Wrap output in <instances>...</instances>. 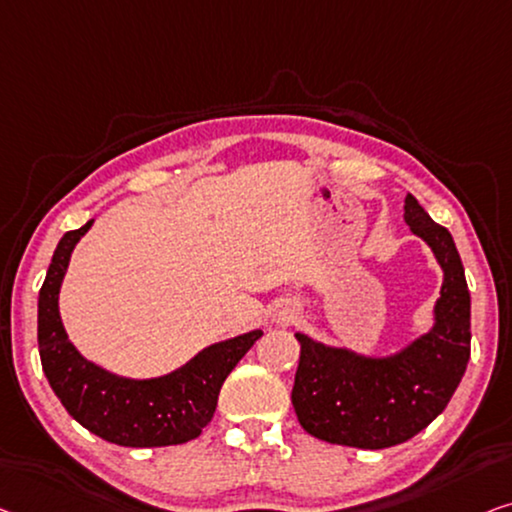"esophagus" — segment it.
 Masks as SVG:
<instances>
[{"label":"esophagus","mask_w":512,"mask_h":512,"mask_svg":"<svg viewBox=\"0 0 512 512\" xmlns=\"http://www.w3.org/2000/svg\"><path fill=\"white\" fill-rule=\"evenodd\" d=\"M292 319H294V312H292V310H282L280 315H278V322H280V324L292 322Z\"/></svg>","instance_id":"34e87169"}]
</instances>
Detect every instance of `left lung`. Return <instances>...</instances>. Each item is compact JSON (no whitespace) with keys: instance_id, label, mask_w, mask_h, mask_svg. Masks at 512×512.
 <instances>
[{"instance_id":"8db88e82","label":"left lung","mask_w":512,"mask_h":512,"mask_svg":"<svg viewBox=\"0 0 512 512\" xmlns=\"http://www.w3.org/2000/svg\"><path fill=\"white\" fill-rule=\"evenodd\" d=\"M404 220L444 269L432 329L386 358L326 347L296 333L301 356L294 411L305 432L329 444L370 451L404 444L446 409L467 370L471 296L453 236L414 195L404 197Z\"/></svg>"}]
</instances>
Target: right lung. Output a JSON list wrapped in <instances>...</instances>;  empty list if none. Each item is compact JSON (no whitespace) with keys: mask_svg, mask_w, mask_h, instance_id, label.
I'll use <instances>...</instances> for the list:
<instances>
[{"mask_svg":"<svg viewBox=\"0 0 512 512\" xmlns=\"http://www.w3.org/2000/svg\"><path fill=\"white\" fill-rule=\"evenodd\" d=\"M94 220L66 232L38 292V354L52 391L68 414L96 437L128 448L177 446L200 437L218 404L223 381L262 331L216 342L158 379H126L82 358L59 317V287L75 243Z\"/></svg>","mask_w":512,"mask_h":512,"instance_id":"obj_1","label":"right lung"}]
</instances>
